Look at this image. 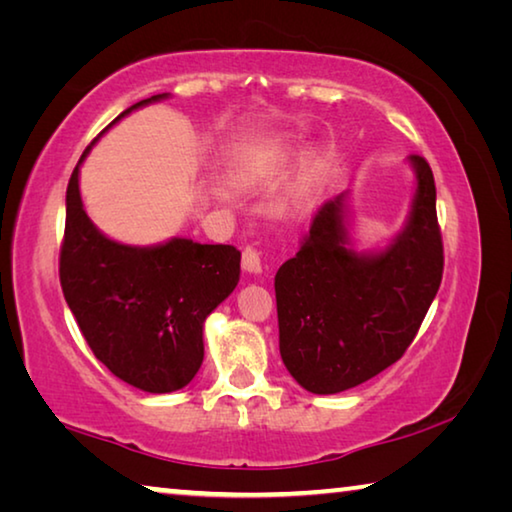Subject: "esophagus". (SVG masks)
<instances>
[{
    "instance_id": "obj_1",
    "label": "esophagus",
    "mask_w": 512,
    "mask_h": 512,
    "mask_svg": "<svg viewBox=\"0 0 512 512\" xmlns=\"http://www.w3.org/2000/svg\"><path fill=\"white\" fill-rule=\"evenodd\" d=\"M241 264H244V271L248 273H262V253L257 248L246 246L244 248V257H241Z\"/></svg>"
}]
</instances>
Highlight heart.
<instances>
[{"mask_svg":"<svg viewBox=\"0 0 512 512\" xmlns=\"http://www.w3.org/2000/svg\"><path fill=\"white\" fill-rule=\"evenodd\" d=\"M323 173H325V167L320 162H316L314 167L307 171V176H305V192L307 194L314 192V189L320 185V180H323Z\"/></svg>","mask_w":512,"mask_h":512,"instance_id":"b5f03b06","label":"heart"}]
</instances>
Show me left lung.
Wrapping results in <instances>:
<instances>
[{"label": "left lung", "mask_w": 512, "mask_h": 512, "mask_svg": "<svg viewBox=\"0 0 512 512\" xmlns=\"http://www.w3.org/2000/svg\"><path fill=\"white\" fill-rule=\"evenodd\" d=\"M409 221L379 253H354L345 194L318 207L296 257L275 275L280 354L309 393L334 395L379 375L413 343L443 280V235L429 162L411 155Z\"/></svg>", "instance_id": "1"}]
</instances>
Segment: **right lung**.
Returning a JSON list of instances; mask_svg holds the SVG:
<instances>
[{"label":"right lung","instance_id":"add662e5","mask_svg":"<svg viewBox=\"0 0 512 512\" xmlns=\"http://www.w3.org/2000/svg\"><path fill=\"white\" fill-rule=\"evenodd\" d=\"M164 97L137 101L112 124ZM88 151L67 185L60 287L94 357L112 375L146 393L178 391L201 368L203 323L235 291L241 253L180 237L137 248L101 235L79 192Z\"/></svg>","mask_w":512,"mask_h":512}]
</instances>
